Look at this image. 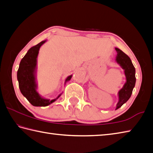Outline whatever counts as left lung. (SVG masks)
Returning a JSON list of instances; mask_svg holds the SVG:
<instances>
[{"mask_svg": "<svg viewBox=\"0 0 153 153\" xmlns=\"http://www.w3.org/2000/svg\"><path fill=\"white\" fill-rule=\"evenodd\" d=\"M115 50L117 52L115 60L124 70V74L126 79L124 85L118 93V102L117 103L116 108V110H117L120 108L130 98L133 89L135 85L136 78L135 69L132 64L130 58L119 48H115Z\"/></svg>", "mask_w": 153, "mask_h": 153, "instance_id": "obj_1", "label": "left lung"}]
</instances>
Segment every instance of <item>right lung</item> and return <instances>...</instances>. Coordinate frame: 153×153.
Listing matches in <instances>:
<instances>
[{
	"label": "right lung",
	"mask_w": 153,
	"mask_h": 153,
	"mask_svg": "<svg viewBox=\"0 0 153 153\" xmlns=\"http://www.w3.org/2000/svg\"><path fill=\"white\" fill-rule=\"evenodd\" d=\"M47 40L41 41L35 46L29 49L26 54L22 58L19 63L17 72V79L19 83V88L24 95L32 105L35 106H47L59 98L62 93H60L56 99L50 100L44 98L39 95L37 91V56L40 47ZM72 77L70 75L65 80L64 84L70 81Z\"/></svg>",
	"instance_id": "obj_1"
}]
</instances>
